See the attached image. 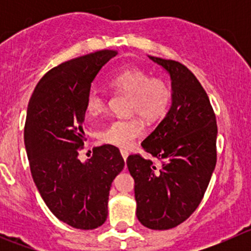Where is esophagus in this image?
I'll list each match as a JSON object with an SVG mask.
<instances>
[{"mask_svg": "<svg viewBox=\"0 0 251 251\" xmlns=\"http://www.w3.org/2000/svg\"><path fill=\"white\" fill-rule=\"evenodd\" d=\"M120 153H121V156L124 158V160L126 161V159H127V156H128V151H126V149H121Z\"/></svg>", "mask_w": 251, "mask_h": 251, "instance_id": "obj_1", "label": "esophagus"}]
</instances>
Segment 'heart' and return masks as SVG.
<instances>
[{
	"label": "heart",
	"mask_w": 251,
	"mask_h": 251,
	"mask_svg": "<svg viewBox=\"0 0 251 251\" xmlns=\"http://www.w3.org/2000/svg\"><path fill=\"white\" fill-rule=\"evenodd\" d=\"M110 85L118 91L130 93V111L140 114L146 120H154L165 113L170 100V92L159 78H151L143 70L128 68L116 73ZM104 95L91 91L86 98V113L98 116L104 113ZM143 133V126L137 119H115L104 126L100 133V141L115 147H128Z\"/></svg>",
	"instance_id": "obj_1"
}]
</instances>
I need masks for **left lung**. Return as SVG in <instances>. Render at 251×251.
Listing matches in <instances>:
<instances>
[{
	"instance_id": "obj_1",
	"label": "left lung",
	"mask_w": 251,
	"mask_h": 251,
	"mask_svg": "<svg viewBox=\"0 0 251 251\" xmlns=\"http://www.w3.org/2000/svg\"><path fill=\"white\" fill-rule=\"evenodd\" d=\"M171 80V105L142 148L160 163L138 154L126 160L135 179L137 219L151 229H170L198 207L216 165L217 126L209 97L181 63L151 57Z\"/></svg>"
}]
</instances>
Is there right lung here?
Here are the masks:
<instances>
[{"label": "right lung", "mask_w": 251, "mask_h": 251, "mask_svg": "<svg viewBox=\"0 0 251 251\" xmlns=\"http://www.w3.org/2000/svg\"><path fill=\"white\" fill-rule=\"evenodd\" d=\"M115 50H103L62 63L42 76L30 98L24 142L31 176L48 209L77 229H95L108 216L114 178L125 163L116 147L103 144L81 161L86 98Z\"/></svg>", "instance_id": "right-lung-1"}]
</instances>
